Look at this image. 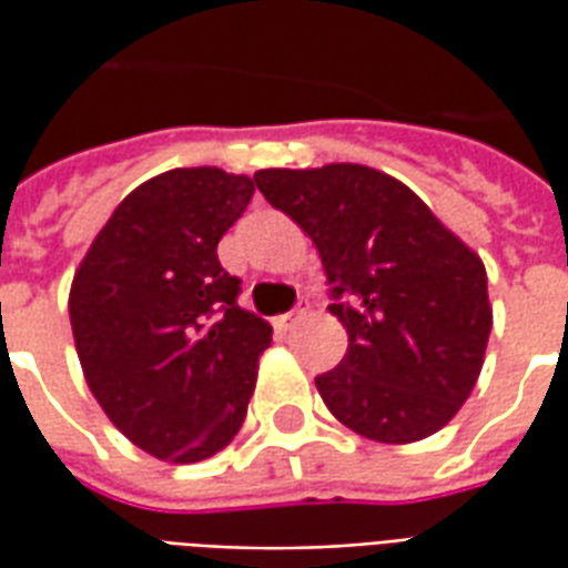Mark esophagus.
<instances>
[{
	"instance_id": "1",
	"label": "esophagus",
	"mask_w": 568,
	"mask_h": 568,
	"mask_svg": "<svg viewBox=\"0 0 568 568\" xmlns=\"http://www.w3.org/2000/svg\"><path fill=\"white\" fill-rule=\"evenodd\" d=\"M307 313H304V307L301 310H292V313H283V316H276V328H283V332H292L297 322L304 320Z\"/></svg>"
}]
</instances>
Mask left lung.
I'll return each instance as SVG.
<instances>
[{
    "mask_svg": "<svg viewBox=\"0 0 568 568\" xmlns=\"http://www.w3.org/2000/svg\"><path fill=\"white\" fill-rule=\"evenodd\" d=\"M255 185L320 248L344 362L316 377L356 435L410 444L450 423L475 389L493 307L487 271L426 203L365 163L258 170Z\"/></svg>",
    "mask_w": 568,
    "mask_h": 568,
    "instance_id": "left-lung-1",
    "label": "left lung"
}]
</instances>
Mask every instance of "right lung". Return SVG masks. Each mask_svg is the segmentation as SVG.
I'll return each instance as SVG.
<instances>
[{
	"label": "right lung",
	"mask_w": 568,
	"mask_h": 568,
	"mask_svg": "<svg viewBox=\"0 0 568 568\" xmlns=\"http://www.w3.org/2000/svg\"><path fill=\"white\" fill-rule=\"evenodd\" d=\"M255 194L248 175L182 166L133 187L69 288L84 381L112 426L163 463H203L243 426L271 322L236 304L219 240Z\"/></svg>",
	"instance_id": "add662e5"
}]
</instances>
